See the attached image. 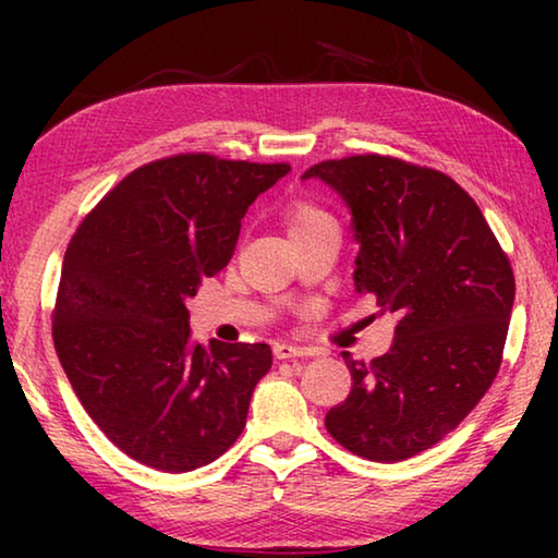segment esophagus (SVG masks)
<instances>
[{"mask_svg":"<svg viewBox=\"0 0 558 558\" xmlns=\"http://www.w3.org/2000/svg\"><path fill=\"white\" fill-rule=\"evenodd\" d=\"M272 352H276L278 359H292V356H310L307 347H300V344H290V342H276L272 344Z\"/></svg>","mask_w":558,"mask_h":558,"instance_id":"esophagus-1","label":"esophagus"}]
</instances>
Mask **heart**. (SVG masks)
I'll list each match as a JSON object with an SVG mask.
<instances>
[{
  "label": "heart",
  "instance_id": "1",
  "mask_svg": "<svg viewBox=\"0 0 558 558\" xmlns=\"http://www.w3.org/2000/svg\"><path fill=\"white\" fill-rule=\"evenodd\" d=\"M327 221H332V219H329V216L323 209H319V206L310 204V202H295L286 214L290 239H292V235H298V233L313 231V229H317V226H323Z\"/></svg>",
  "mask_w": 558,
  "mask_h": 558
}]
</instances>
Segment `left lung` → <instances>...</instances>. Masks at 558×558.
<instances>
[{"mask_svg": "<svg viewBox=\"0 0 558 558\" xmlns=\"http://www.w3.org/2000/svg\"><path fill=\"white\" fill-rule=\"evenodd\" d=\"M323 179L352 214L356 295L396 317L384 356L344 352L352 391L325 415L339 446L376 462L418 456L493 386L514 305L512 266L450 177L381 155L329 159Z\"/></svg>", "mask_w": 558, "mask_h": 558, "instance_id": "left-lung-1", "label": "left lung"}]
</instances>
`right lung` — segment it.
Here are the masks:
<instances>
[{
	"label": "right lung",
	"mask_w": 558,
	"mask_h": 558,
	"mask_svg": "<svg viewBox=\"0 0 558 558\" xmlns=\"http://www.w3.org/2000/svg\"><path fill=\"white\" fill-rule=\"evenodd\" d=\"M288 165L177 155L102 196L65 248L56 354L83 409L132 460L209 465L241 436L268 344H192L186 300L231 260L248 206Z\"/></svg>",
	"instance_id": "obj_1"
}]
</instances>
